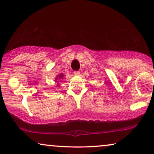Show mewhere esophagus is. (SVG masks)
<instances>
[{
  "mask_svg": "<svg viewBox=\"0 0 154 154\" xmlns=\"http://www.w3.org/2000/svg\"><path fill=\"white\" fill-rule=\"evenodd\" d=\"M74 75H80V71H74Z\"/></svg>",
  "mask_w": 154,
  "mask_h": 154,
  "instance_id": "1",
  "label": "esophagus"
}]
</instances>
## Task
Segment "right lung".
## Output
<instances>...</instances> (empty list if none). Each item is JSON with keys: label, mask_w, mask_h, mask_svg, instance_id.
I'll return each mask as SVG.
<instances>
[{"label": "right lung", "mask_w": 154, "mask_h": 154, "mask_svg": "<svg viewBox=\"0 0 154 154\" xmlns=\"http://www.w3.org/2000/svg\"><path fill=\"white\" fill-rule=\"evenodd\" d=\"M63 76H64V75H63V74H60V75H59V77H57V79H62V78H63Z\"/></svg>", "instance_id": "right-lung-1"}]
</instances>
